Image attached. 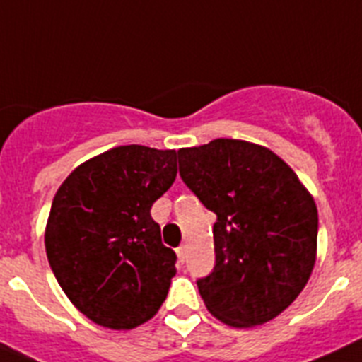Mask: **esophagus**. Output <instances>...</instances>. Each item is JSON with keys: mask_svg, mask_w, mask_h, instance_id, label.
Segmentation results:
<instances>
[{"mask_svg": "<svg viewBox=\"0 0 362 362\" xmlns=\"http://www.w3.org/2000/svg\"><path fill=\"white\" fill-rule=\"evenodd\" d=\"M187 254H188V246L187 245L179 246V248H177V261H179V263L183 264L185 261H187Z\"/></svg>", "mask_w": 362, "mask_h": 362, "instance_id": "1", "label": "esophagus"}]
</instances>
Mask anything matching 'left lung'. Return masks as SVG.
Segmentation results:
<instances>
[{
  "instance_id": "8db88e82",
  "label": "left lung",
  "mask_w": 362,
  "mask_h": 362,
  "mask_svg": "<svg viewBox=\"0 0 362 362\" xmlns=\"http://www.w3.org/2000/svg\"><path fill=\"white\" fill-rule=\"evenodd\" d=\"M179 174L217 216L216 267L197 281L204 306L232 328L277 317L297 299L317 259V206L277 153L219 137L179 150Z\"/></svg>"
}]
</instances>
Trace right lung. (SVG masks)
Instances as JSON below:
<instances>
[{
	"mask_svg": "<svg viewBox=\"0 0 362 362\" xmlns=\"http://www.w3.org/2000/svg\"><path fill=\"white\" fill-rule=\"evenodd\" d=\"M177 156L116 146L76 166L57 188L45 250L65 296L95 325L132 330L165 303L175 254L150 209L175 181Z\"/></svg>",
	"mask_w": 362,
	"mask_h": 362,
	"instance_id": "obj_1",
	"label": "right lung"
}]
</instances>
